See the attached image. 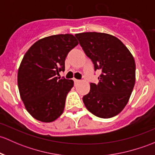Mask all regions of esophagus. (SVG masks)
Masks as SVG:
<instances>
[{
  "label": "esophagus",
  "mask_w": 155,
  "mask_h": 155,
  "mask_svg": "<svg viewBox=\"0 0 155 155\" xmlns=\"http://www.w3.org/2000/svg\"><path fill=\"white\" fill-rule=\"evenodd\" d=\"M73 81H74L75 84H76V83L80 82V80H79V79H73Z\"/></svg>",
  "instance_id": "esophagus-1"
}]
</instances>
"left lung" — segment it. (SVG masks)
<instances>
[{
	"instance_id": "left-lung-1",
	"label": "left lung",
	"mask_w": 155,
	"mask_h": 155,
	"mask_svg": "<svg viewBox=\"0 0 155 155\" xmlns=\"http://www.w3.org/2000/svg\"><path fill=\"white\" fill-rule=\"evenodd\" d=\"M86 56L101 74L97 84L91 83L90 92L82 100L87 110L100 118H110L123 110L135 84V61L124 44L115 36L102 32L76 34Z\"/></svg>"
}]
</instances>
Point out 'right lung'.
<instances>
[{
  "label": "right lung",
  "mask_w": 155,
  "mask_h": 155,
  "mask_svg": "<svg viewBox=\"0 0 155 155\" xmlns=\"http://www.w3.org/2000/svg\"><path fill=\"white\" fill-rule=\"evenodd\" d=\"M71 34L38 40L27 50L18 72L19 93L26 109L39 121L50 123L64 111L73 81L56 76L64 71L68 53L78 45Z\"/></svg>",
  "instance_id": "add662e5"
}]
</instances>
